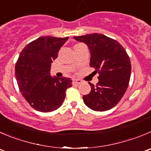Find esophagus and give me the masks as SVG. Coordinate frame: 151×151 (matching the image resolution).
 Returning <instances> with one entry per match:
<instances>
[{"label": "esophagus", "instance_id": "esophagus-1", "mask_svg": "<svg viewBox=\"0 0 151 151\" xmlns=\"http://www.w3.org/2000/svg\"><path fill=\"white\" fill-rule=\"evenodd\" d=\"M73 83L76 84H81V82H82V81H81V80H80V79H73Z\"/></svg>", "mask_w": 151, "mask_h": 151}]
</instances>
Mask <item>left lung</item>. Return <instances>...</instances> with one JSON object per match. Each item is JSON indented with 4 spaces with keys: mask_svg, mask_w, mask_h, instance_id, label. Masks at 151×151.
Here are the masks:
<instances>
[{
    "mask_svg": "<svg viewBox=\"0 0 151 151\" xmlns=\"http://www.w3.org/2000/svg\"><path fill=\"white\" fill-rule=\"evenodd\" d=\"M84 42L90 51V67L99 74L96 85L89 82L91 91L83 96L84 102L96 111L114 107L123 97L129 85L131 73L130 57L116 40L102 34L75 36Z\"/></svg>",
    "mask_w": 151,
    "mask_h": 151,
    "instance_id": "obj_1",
    "label": "left lung"
}]
</instances>
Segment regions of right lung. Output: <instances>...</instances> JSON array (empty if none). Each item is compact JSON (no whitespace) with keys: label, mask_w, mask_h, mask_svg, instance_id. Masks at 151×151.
<instances>
[{"label":"right lung","mask_w":151,"mask_h":151,"mask_svg":"<svg viewBox=\"0 0 151 151\" xmlns=\"http://www.w3.org/2000/svg\"><path fill=\"white\" fill-rule=\"evenodd\" d=\"M68 37L43 36L29 43L15 64V78L26 101L35 110L52 112L62 105L66 90L72 87L70 78L50 76L52 63L58 58Z\"/></svg>","instance_id":"add662e5"}]
</instances>
